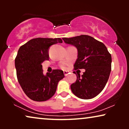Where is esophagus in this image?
I'll list each match as a JSON object with an SVG mask.
<instances>
[{"label": "esophagus", "mask_w": 129, "mask_h": 129, "mask_svg": "<svg viewBox=\"0 0 129 129\" xmlns=\"http://www.w3.org/2000/svg\"><path fill=\"white\" fill-rule=\"evenodd\" d=\"M63 73H64V75L65 76H66L68 75V74H69V72H67V71H64V72H63Z\"/></svg>", "instance_id": "esophagus-1"}]
</instances>
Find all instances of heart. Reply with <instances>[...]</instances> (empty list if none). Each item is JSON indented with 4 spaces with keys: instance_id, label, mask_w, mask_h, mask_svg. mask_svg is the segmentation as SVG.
<instances>
[{
    "instance_id": "b5f03b06",
    "label": "heart",
    "mask_w": 129,
    "mask_h": 129,
    "mask_svg": "<svg viewBox=\"0 0 129 129\" xmlns=\"http://www.w3.org/2000/svg\"><path fill=\"white\" fill-rule=\"evenodd\" d=\"M61 67H62L63 68H64V65H62V66H61Z\"/></svg>"
}]
</instances>
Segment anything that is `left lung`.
Here are the masks:
<instances>
[{
	"mask_svg": "<svg viewBox=\"0 0 129 129\" xmlns=\"http://www.w3.org/2000/svg\"><path fill=\"white\" fill-rule=\"evenodd\" d=\"M64 43L77 49V59L74 69H85L83 75H77L70 86L77 98L90 99L99 94L108 80L112 68V56L103 43L88 35L62 38Z\"/></svg>",
	"mask_w": 129,
	"mask_h": 129,
	"instance_id": "left-lung-1",
	"label": "left lung"
}]
</instances>
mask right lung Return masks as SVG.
Returning <instances> with one entry per match:
<instances>
[{
    "label": "right lung",
    "instance_id": "obj_1",
    "mask_svg": "<svg viewBox=\"0 0 129 129\" xmlns=\"http://www.w3.org/2000/svg\"><path fill=\"white\" fill-rule=\"evenodd\" d=\"M63 42L60 38L33 39L19 48L15 59L17 78L28 98L36 102H44L53 96L57 84L64 77L61 70L43 73L42 63L49 58V47Z\"/></svg>",
    "mask_w": 129,
    "mask_h": 129
}]
</instances>
